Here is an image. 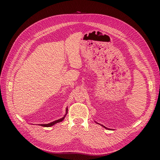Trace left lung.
Instances as JSON below:
<instances>
[{
	"instance_id": "1",
	"label": "left lung",
	"mask_w": 160,
	"mask_h": 160,
	"mask_svg": "<svg viewBox=\"0 0 160 160\" xmlns=\"http://www.w3.org/2000/svg\"><path fill=\"white\" fill-rule=\"evenodd\" d=\"M96 123H97V122H96ZM98 123V124H99V123ZM99 125H101V124H99ZM101 125V126H102V127H104V128H106V129H109V128H107V127H105V126H104V125Z\"/></svg>"
}]
</instances>
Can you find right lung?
I'll use <instances>...</instances> for the list:
<instances>
[{
  "instance_id": "right-lung-1",
  "label": "right lung",
  "mask_w": 160,
  "mask_h": 160,
  "mask_svg": "<svg viewBox=\"0 0 160 160\" xmlns=\"http://www.w3.org/2000/svg\"><path fill=\"white\" fill-rule=\"evenodd\" d=\"M67 113H68V108H66V114L64 115V117H62L61 118H60V119H59V120H56V121H54V122H51V123H48V124H39V125H41V126H42V127H52V126L54 125L55 124H56V123H58L61 122L65 118V117H66V115H67Z\"/></svg>"
}]
</instances>
